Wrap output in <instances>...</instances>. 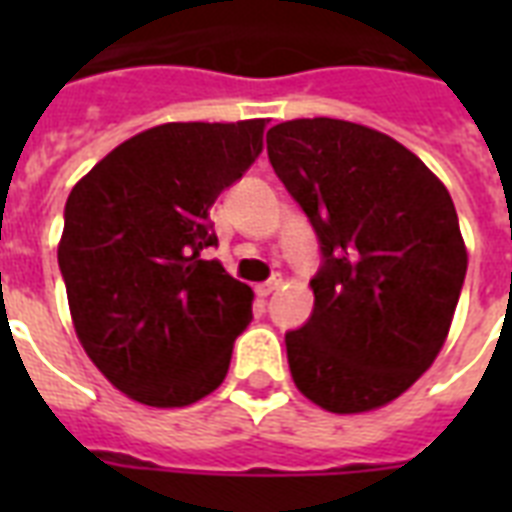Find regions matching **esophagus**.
Returning <instances> with one entry per match:
<instances>
[{"mask_svg": "<svg viewBox=\"0 0 512 512\" xmlns=\"http://www.w3.org/2000/svg\"><path fill=\"white\" fill-rule=\"evenodd\" d=\"M279 287H281V279H279V276H273V279L255 284V295L257 297H268V295H273V292H276Z\"/></svg>", "mask_w": 512, "mask_h": 512, "instance_id": "1", "label": "esophagus"}]
</instances>
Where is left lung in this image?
Listing matches in <instances>:
<instances>
[{"mask_svg":"<svg viewBox=\"0 0 512 512\" xmlns=\"http://www.w3.org/2000/svg\"><path fill=\"white\" fill-rule=\"evenodd\" d=\"M268 159L321 241L313 313L287 332L289 372L308 401L372 412L412 388L444 348L468 271L446 185L364 124L292 119Z\"/></svg>","mask_w":512,"mask_h":512,"instance_id":"8db88e82","label":"left lung"}]
</instances>
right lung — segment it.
<instances>
[{
  "instance_id": "right-lung-1",
  "label": "right lung",
  "mask_w": 512,
  "mask_h": 512,
  "mask_svg": "<svg viewBox=\"0 0 512 512\" xmlns=\"http://www.w3.org/2000/svg\"><path fill=\"white\" fill-rule=\"evenodd\" d=\"M265 124H159L68 193L58 263L76 337L138 404H196L228 374L255 295L201 252L217 241L209 209L263 154Z\"/></svg>"
}]
</instances>
